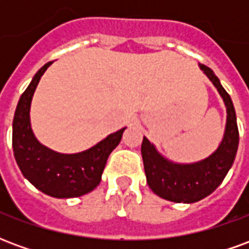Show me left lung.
<instances>
[{"mask_svg": "<svg viewBox=\"0 0 249 249\" xmlns=\"http://www.w3.org/2000/svg\"><path fill=\"white\" fill-rule=\"evenodd\" d=\"M223 98L227 110L224 136L219 146L208 157L195 162H175L157 151L155 144L142 139L141 155L146 183L161 198L173 203H196L213 192L227 176L235 161L239 146V129L233 104L220 80L208 66L198 64Z\"/></svg>", "mask_w": 249, "mask_h": 249, "instance_id": "left-lung-1", "label": "left lung"}]
</instances>
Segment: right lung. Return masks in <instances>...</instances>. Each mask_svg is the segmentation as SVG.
<instances>
[{"instance_id":"right-lung-1","label":"right lung","mask_w":249,"mask_h":249,"mask_svg":"<svg viewBox=\"0 0 249 249\" xmlns=\"http://www.w3.org/2000/svg\"><path fill=\"white\" fill-rule=\"evenodd\" d=\"M53 62H48L32 78L17 104L13 119V152L26 180L45 195L57 198L80 197L101 181L110 152L119 145L125 128L77 153H60L37 140L30 123V105L40 78Z\"/></svg>"}]
</instances>
